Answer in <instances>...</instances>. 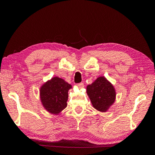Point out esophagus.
I'll return each mask as SVG.
<instances>
[{
    "mask_svg": "<svg viewBox=\"0 0 155 155\" xmlns=\"http://www.w3.org/2000/svg\"><path fill=\"white\" fill-rule=\"evenodd\" d=\"M78 87L79 88H83L84 87V84L82 82H80V83L78 84Z\"/></svg>",
    "mask_w": 155,
    "mask_h": 155,
    "instance_id": "1",
    "label": "esophagus"
}]
</instances>
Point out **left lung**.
<instances>
[{
  "instance_id": "8db88e82",
  "label": "left lung",
  "mask_w": 155,
  "mask_h": 155,
  "mask_svg": "<svg viewBox=\"0 0 155 155\" xmlns=\"http://www.w3.org/2000/svg\"><path fill=\"white\" fill-rule=\"evenodd\" d=\"M87 93L93 107L101 112L107 111L116 99L114 86L104 77H99L92 84H89Z\"/></svg>"
}]
</instances>
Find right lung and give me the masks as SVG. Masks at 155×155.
<instances>
[{
    "instance_id": "obj_1",
    "label": "right lung",
    "mask_w": 155,
    "mask_h": 155,
    "mask_svg": "<svg viewBox=\"0 0 155 155\" xmlns=\"http://www.w3.org/2000/svg\"><path fill=\"white\" fill-rule=\"evenodd\" d=\"M71 88V84L57 77L44 84L40 90V97L46 111L58 114L64 109L67 107L68 90Z\"/></svg>"
}]
</instances>
